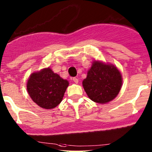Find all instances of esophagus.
Wrapping results in <instances>:
<instances>
[{"mask_svg": "<svg viewBox=\"0 0 152 152\" xmlns=\"http://www.w3.org/2000/svg\"><path fill=\"white\" fill-rule=\"evenodd\" d=\"M72 80L73 81V82L76 83V84H78V82H79V79H78L77 78H76V77H73Z\"/></svg>", "mask_w": 152, "mask_h": 152, "instance_id": "esophagus-1", "label": "esophagus"}]
</instances>
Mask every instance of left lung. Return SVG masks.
Listing matches in <instances>:
<instances>
[{
    "label": "left lung",
    "instance_id": "8db88e82",
    "mask_svg": "<svg viewBox=\"0 0 152 152\" xmlns=\"http://www.w3.org/2000/svg\"><path fill=\"white\" fill-rule=\"evenodd\" d=\"M122 86V76L113 65L94 61L83 81V86L88 96L95 102L104 104L113 100Z\"/></svg>",
    "mask_w": 152,
    "mask_h": 152
}]
</instances>
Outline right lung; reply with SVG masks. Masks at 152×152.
<instances>
[{
	"label": "right lung",
	"instance_id": "obj_1",
	"mask_svg": "<svg viewBox=\"0 0 152 152\" xmlns=\"http://www.w3.org/2000/svg\"><path fill=\"white\" fill-rule=\"evenodd\" d=\"M68 86L67 80L63 79L48 68L32 73L26 88L32 100L41 107L48 110L61 102Z\"/></svg>",
	"mask_w": 152,
	"mask_h": 152
}]
</instances>
